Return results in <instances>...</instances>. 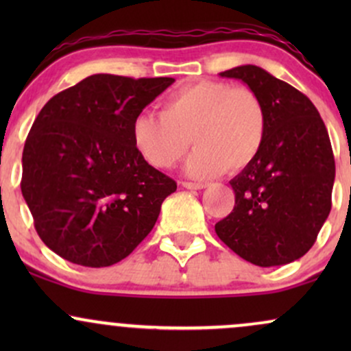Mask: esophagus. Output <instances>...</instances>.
<instances>
[{"mask_svg":"<svg viewBox=\"0 0 351 351\" xmlns=\"http://www.w3.org/2000/svg\"><path fill=\"white\" fill-rule=\"evenodd\" d=\"M183 188H186V189H203V188H206V184L204 183H191V181H183Z\"/></svg>","mask_w":351,"mask_h":351,"instance_id":"esophagus-1","label":"esophagus"}]
</instances>
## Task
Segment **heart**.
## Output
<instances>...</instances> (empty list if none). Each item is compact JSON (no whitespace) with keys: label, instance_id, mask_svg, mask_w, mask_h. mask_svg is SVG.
I'll return each mask as SVG.
<instances>
[{"label":"heart","instance_id":"1","mask_svg":"<svg viewBox=\"0 0 351 351\" xmlns=\"http://www.w3.org/2000/svg\"><path fill=\"white\" fill-rule=\"evenodd\" d=\"M267 135V110L249 87L223 80H199L178 88L160 115L140 114L132 122V142L153 168H171L191 143L196 150L188 173L211 178L241 171L257 158Z\"/></svg>","mask_w":351,"mask_h":351}]
</instances>
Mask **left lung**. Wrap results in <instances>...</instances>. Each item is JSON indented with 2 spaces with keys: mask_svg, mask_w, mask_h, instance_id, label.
<instances>
[{
  "mask_svg": "<svg viewBox=\"0 0 351 351\" xmlns=\"http://www.w3.org/2000/svg\"><path fill=\"white\" fill-rule=\"evenodd\" d=\"M219 75L243 80L263 99L267 135L257 158L229 181L234 209L215 231L247 263H293L308 252L332 209L335 158L327 127L307 95L261 67Z\"/></svg>",
  "mask_w": 351,
  "mask_h": 351,
  "instance_id": "left-lung-1",
  "label": "left lung"
}]
</instances>
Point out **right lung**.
<instances>
[{
	"label": "right lung",
	"mask_w": 351,
	"mask_h": 351,
	"mask_svg": "<svg viewBox=\"0 0 351 351\" xmlns=\"http://www.w3.org/2000/svg\"><path fill=\"white\" fill-rule=\"evenodd\" d=\"M173 82L95 74L56 94L36 117L21 191L39 237L62 259L107 267L150 234L176 181L140 156L132 122Z\"/></svg>",
	"instance_id": "add662e5"
}]
</instances>
